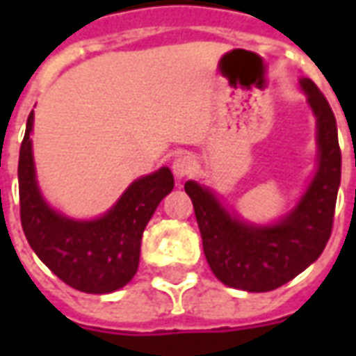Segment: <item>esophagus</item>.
<instances>
[{
  "mask_svg": "<svg viewBox=\"0 0 356 356\" xmlns=\"http://www.w3.org/2000/svg\"><path fill=\"white\" fill-rule=\"evenodd\" d=\"M171 170H173V173H175V177L177 179L188 177V175H193L194 171H196V158H194L193 154L177 156V158L173 160Z\"/></svg>",
  "mask_w": 356,
  "mask_h": 356,
  "instance_id": "1",
  "label": "esophagus"
}]
</instances>
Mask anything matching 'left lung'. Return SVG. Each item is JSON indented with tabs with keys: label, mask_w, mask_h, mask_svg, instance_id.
Segmentation results:
<instances>
[{
	"label": "left lung",
	"mask_w": 356,
	"mask_h": 356,
	"mask_svg": "<svg viewBox=\"0 0 356 356\" xmlns=\"http://www.w3.org/2000/svg\"><path fill=\"white\" fill-rule=\"evenodd\" d=\"M299 88L316 118L318 160L313 179L293 209L273 223H250L225 208L211 188L196 181L185 183L209 268L221 282L236 290L270 291L290 282L321 257L332 234L341 181L336 118L309 78H301Z\"/></svg>",
	"instance_id": "1"
}]
</instances>
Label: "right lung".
Returning a JSON list of instances; mask_svg holds the SVG:
<instances>
[{"instance_id":"obj_1","label":"right lung","mask_w":356,"mask_h":356,"mask_svg":"<svg viewBox=\"0 0 356 356\" xmlns=\"http://www.w3.org/2000/svg\"><path fill=\"white\" fill-rule=\"evenodd\" d=\"M34 110L19 154L20 223L30 248L74 290L110 293L131 280L140 257V238L158 204L173 191V173L160 168L135 179L116 204L95 219H74L51 208L35 175L32 150Z\"/></svg>"}]
</instances>
